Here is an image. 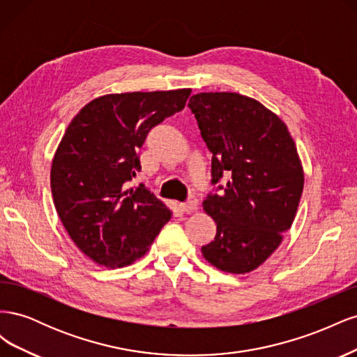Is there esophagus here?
Here are the masks:
<instances>
[{
	"mask_svg": "<svg viewBox=\"0 0 357 357\" xmlns=\"http://www.w3.org/2000/svg\"><path fill=\"white\" fill-rule=\"evenodd\" d=\"M180 208H181V211H186V213L197 211L198 210V199L195 197H192V198H189L188 202L180 204Z\"/></svg>",
	"mask_w": 357,
	"mask_h": 357,
	"instance_id": "1",
	"label": "esophagus"
}]
</instances>
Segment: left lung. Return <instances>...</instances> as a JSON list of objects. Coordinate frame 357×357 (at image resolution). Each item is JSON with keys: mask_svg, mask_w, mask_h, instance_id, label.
I'll list each match as a JSON object with an SVG mask.
<instances>
[{"mask_svg": "<svg viewBox=\"0 0 357 357\" xmlns=\"http://www.w3.org/2000/svg\"><path fill=\"white\" fill-rule=\"evenodd\" d=\"M189 109L213 155V183L231 174L219 195L202 202L218 225L202 256L225 273L255 271L295 220L304 168L294 138L274 112L236 92L197 93Z\"/></svg>", "mask_w": 357, "mask_h": 357, "instance_id": "8db88e82", "label": "left lung"}]
</instances>
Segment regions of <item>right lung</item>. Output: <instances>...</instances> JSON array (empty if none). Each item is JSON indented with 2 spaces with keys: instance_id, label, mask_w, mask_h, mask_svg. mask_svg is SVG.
Wrapping results in <instances>:
<instances>
[{
  "instance_id": "right-lung-1",
  "label": "right lung",
  "mask_w": 357,
  "mask_h": 357,
  "mask_svg": "<svg viewBox=\"0 0 357 357\" xmlns=\"http://www.w3.org/2000/svg\"><path fill=\"white\" fill-rule=\"evenodd\" d=\"M190 92L102 95L70 122L52 160V197L63 228L95 264H134L171 219L164 202L129 181L150 129L185 109Z\"/></svg>"
}]
</instances>
